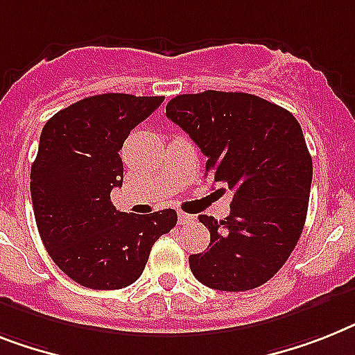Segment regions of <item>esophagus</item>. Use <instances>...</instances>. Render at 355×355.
<instances>
[{"label": "esophagus", "mask_w": 355, "mask_h": 355, "mask_svg": "<svg viewBox=\"0 0 355 355\" xmlns=\"http://www.w3.org/2000/svg\"><path fill=\"white\" fill-rule=\"evenodd\" d=\"M178 221H180V225H189V223H192V221H194V216L180 212V214H178Z\"/></svg>", "instance_id": "obj_1"}]
</instances>
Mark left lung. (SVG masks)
Instances as JSON below:
<instances>
[{
  "instance_id": "8db88e82",
  "label": "left lung",
  "mask_w": 355,
  "mask_h": 355,
  "mask_svg": "<svg viewBox=\"0 0 355 355\" xmlns=\"http://www.w3.org/2000/svg\"><path fill=\"white\" fill-rule=\"evenodd\" d=\"M166 118L207 156L205 175L234 192L223 221L199 216L210 245L189 257L190 270L225 292L261 286L285 265L306 219L312 157L301 125L254 94L219 90L175 96Z\"/></svg>"
}]
</instances>
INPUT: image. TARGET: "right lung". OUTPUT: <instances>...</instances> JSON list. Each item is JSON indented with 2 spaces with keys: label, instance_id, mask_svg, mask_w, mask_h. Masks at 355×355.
I'll list each match as a JSON object with an SVG mask.
<instances>
[{
  "label": "right lung",
  "instance_id": "1",
  "mask_svg": "<svg viewBox=\"0 0 355 355\" xmlns=\"http://www.w3.org/2000/svg\"><path fill=\"white\" fill-rule=\"evenodd\" d=\"M163 96L99 94L54 114L41 130L31 196L41 241L70 279L118 290L141 276L152 245L178 223L175 210L127 214L110 192L123 184V143Z\"/></svg>",
  "mask_w": 355,
  "mask_h": 355
}]
</instances>
